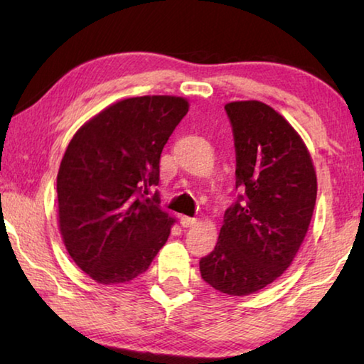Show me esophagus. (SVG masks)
Here are the masks:
<instances>
[{
    "mask_svg": "<svg viewBox=\"0 0 364 364\" xmlns=\"http://www.w3.org/2000/svg\"><path fill=\"white\" fill-rule=\"evenodd\" d=\"M180 221L184 228H191L197 225V218H191V217H181Z\"/></svg>",
    "mask_w": 364,
    "mask_h": 364,
    "instance_id": "1",
    "label": "esophagus"
}]
</instances>
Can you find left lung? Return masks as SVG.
I'll list each match as a JSON object with an SVG mask.
<instances>
[{
	"instance_id": "8db88e82",
	"label": "left lung",
	"mask_w": 364,
	"mask_h": 364,
	"mask_svg": "<svg viewBox=\"0 0 364 364\" xmlns=\"http://www.w3.org/2000/svg\"><path fill=\"white\" fill-rule=\"evenodd\" d=\"M236 188L244 191L225 213L218 242L199 262L200 274L228 295L255 294L291 267L316 204L315 165L300 134L260 101L228 102Z\"/></svg>"
}]
</instances>
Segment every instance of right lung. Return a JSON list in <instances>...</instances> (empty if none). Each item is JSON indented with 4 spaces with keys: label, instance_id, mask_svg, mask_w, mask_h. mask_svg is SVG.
I'll list each match as a JSON object with an SVG mask.
<instances>
[{
    "label": "right lung",
    "instance_id": "add662e5",
    "mask_svg": "<svg viewBox=\"0 0 364 364\" xmlns=\"http://www.w3.org/2000/svg\"><path fill=\"white\" fill-rule=\"evenodd\" d=\"M188 110L181 96L128 97L85 122L67 146L59 231L72 260L100 284L130 282L167 242L176 220L157 194H144L159 184L160 154Z\"/></svg>",
    "mask_w": 364,
    "mask_h": 364
}]
</instances>
